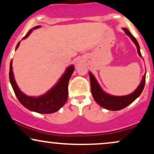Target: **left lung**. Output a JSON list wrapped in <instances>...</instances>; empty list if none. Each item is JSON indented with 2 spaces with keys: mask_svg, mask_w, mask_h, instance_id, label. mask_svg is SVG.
I'll return each mask as SVG.
<instances>
[{
  "mask_svg": "<svg viewBox=\"0 0 154 154\" xmlns=\"http://www.w3.org/2000/svg\"><path fill=\"white\" fill-rule=\"evenodd\" d=\"M122 29L126 33V35L130 38L135 45H136L137 49V53L140 57H142L140 51L139 44L137 43L135 37L132 36L130 32L128 30L127 28H122ZM146 73L143 76L142 80L137 88H136L135 91L133 93L127 95H122V96H116V95H112L109 93H106L103 91L100 85L98 84V81L95 79L94 75L89 72L90 79H91V93L93 95V98L98 105L107 110L111 111H119L124 108L127 107L128 106L132 103L136 98H138L142 93L145 86V82H146Z\"/></svg>",
  "mask_w": 154,
  "mask_h": 154,
  "instance_id": "obj_1",
  "label": "left lung"
}]
</instances>
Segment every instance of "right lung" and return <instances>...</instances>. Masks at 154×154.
Segmentation results:
<instances>
[{
	"mask_svg": "<svg viewBox=\"0 0 154 154\" xmlns=\"http://www.w3.org/2000/svg\"><path fill=\"white\" fill-rule=\"evenodd\" d=\"M40 26H36L33 27L28 32L27 34L23 39L27 38L32 30L38 29ZM19 44L20 42H19L17 45L16 50L18 48ZM74 70H75L74 65L69 66L54 87L51 88L45 94L38 97L26 95L19 89L14 76L12 60L10 63L9 79L16 96L18 98L19 101L26 109L40 114H52L59 110L60 108L62 107L66 102L68 98V82L72 73L74 72Z\"/></svg>",
	"mask_w": 154,
	"mask_h": 154,
	"instance_id": "obj_1",
	"label": "right lung"
}]
</instances>
